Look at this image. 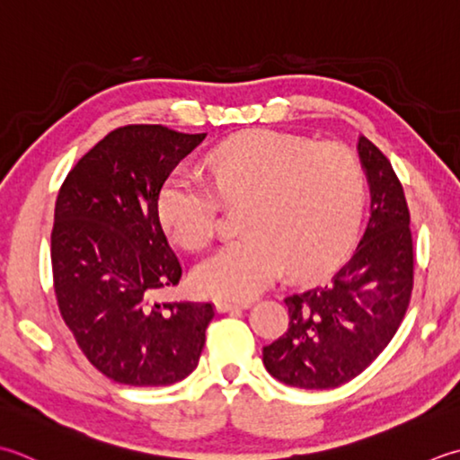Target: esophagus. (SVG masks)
<instances>
[{
	"label": "esophagus",
	"instance_id": "esophagus-1",
	"mask_svg": "<svg viewBox=\"0 0 460 460\" xmlns=\"http://www.w3.org/2000/svg\"><path fill=\"white\" fill-rule=\"evenodd\" d=\"M215 307H217L219 313H227L233 309H249L251 303L249 301H241V303H233V301H217L215 303Z\"/></svg>",
	"mask_w": 460,
	"mask_h": 460
}]
</instances>
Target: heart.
<instances>
[{
    "instance_id": "1",
    "label": "heart",
    "mask_w": 460,
    "mask_h": 460,
    "mask_svg": "<svg viewBox=\"0 0 460 460\" xmlns=\"http://www.w3.org/2000/svg\"><path fill=\"white\" fill-rule=\"evenodd\" d=\"M207 173L213 190L195 175H171L159 215L179 245L199 251L219 227L217 197L243 203L245 235L195 271L199 291L211 296L251 299L283 269L293 277L321 273L343 253L361 219L365 169L343 143L247 131L211 151Z\"/></svg>"
}]
</instances>
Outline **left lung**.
Instances as JSON below:
<instances>
[{
    "label": "left lung",
    "instance_id": "obj_1",
    "mask_svg": "<svg viewBox=\"0 0 460 460\" xmlns=\"http://www.w3.org/2000/svg\"><path fill=\"white\" fill-rule=\"evenodd\" d=\"M357 149L371 191L365 235L325 283L287 296L289 325L263 347L267 371L296 389H335L361 375L391 343L411 303L415 255L402 185L367 137Z\"/></svg>",
    "mask_w": 460,
    "mask_h": 460
}]
</instances>
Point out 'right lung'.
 <instances>
[{"mask_svg": "<svg viewBox=\"0 0 460 460\" xmlns=\"http://www.w3.org/2000/svg\"><path fill=\"white\" fill-rule=\"evenodd\" d=\"M205 133L125 125L63 181L51 231L53 289L87 361L107 379L164 386L195 371L211 303H157L181 279L159 223V193Z\"/></svg>", "mask_w": 460, "mask_h": 460, "instance_id": "right-lung-1", "label": "right lung"}]
</instances>
